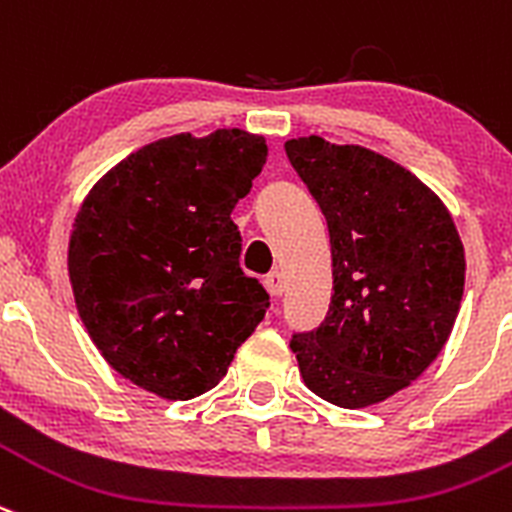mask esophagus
<instances>
[{"label":"esophagus","instance_id":"34e87169","mask_svg":"<svg viewBox=\"0 0 512 512\" xmlns=\"http://www.w3.org/2000/svg\"><path fill=\"white\" fill-rule=\"evenodd\" d=\"M265 288H267V293L275 295V298H278V295H283V288H285L283 275H280L278 270H272L270 275L265 278Z\"/></svg>","mask_w":512,"mask_h":512}]
</instances>
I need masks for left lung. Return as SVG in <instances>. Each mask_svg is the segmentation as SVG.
<instances>
[{
  "label": "left lung",
  "mask_w": 512,
  "mask_h": 512,
  "mask_svg": "<svg viewBox=\"0 0 512 512\" xmlns=\"http://www.w3.org/2000/svg\"><path fill=\"white\" fill-rule=\"evenodd\" d=\"M285 154L326 217L333 257L326 321L290 341L300 376L336 407L379 404L450 338L465 288L460 234L432 189L376 151L305 136Z\"/></svg>",
  "instance_id": "1"
}]
</instances>
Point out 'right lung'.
I'll return each instance as SVG.
<instances>
[{
	"mask_svg": "<svg viewBox=\"0 0 512 512\" xmlns=\"http://www.w3.org/2000/svg\"><path fill=\"white\" fill-rule=\"evenodd\" d=\"M262 136L161 138L113 166L80 207L68 250L78 313L121 376L164 399L219 384L270 295L240 267L229 219L262 171Z\"/></svg>",
	"mask_w": 512,
	"mask_h": 512,
	"instance_id": "add662e5",
	"label": "right lung"
}]
</instances>
